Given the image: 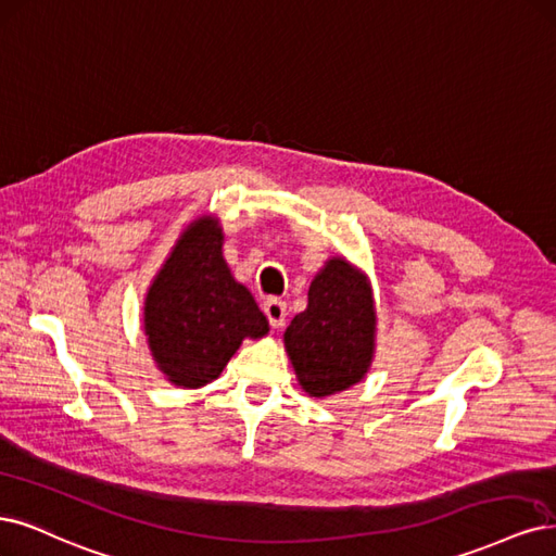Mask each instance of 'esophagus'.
Wrapping results in <instances>:
<instances>
[{
    "label": "esophagus",
    "mask_w": 556,
    "mask_h": 556,
    "mask_svg": "<svg viewBox=\"0 0 556 556\" xmlns=\"http://www.w3.org/2000/svg\"><path fill=\"white\" fill-rule=\"evenodd\" d=\"M262 311H264V315L269 317V324L274 329H278V327H282V321H285V315H287V303L282 301V299H266L264 301V305H262Z\"/></svg>",
    "instance_id": "esophagus-1"
}]
</instances>
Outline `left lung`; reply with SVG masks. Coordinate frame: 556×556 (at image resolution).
I'll return each mask as SVG.
<instances>
[{
	"instance_id": "8db88e82",
	"label": "left lung",
	"mask_w": 556,
	"mask_h": 556,
	"mask_svg": "<svg viewBox=\"0 0 556 556\" xmlns=\"http://www.w3.org/2000/svg\"><path fill=\"white\" fill-rule=\"evenodd\" d=\"M375 327L368 276L344 257H331L311 282L308 308L285 331L301 389L329 397L358 384L375 356Z\"/></svg>"
}]
</instances>
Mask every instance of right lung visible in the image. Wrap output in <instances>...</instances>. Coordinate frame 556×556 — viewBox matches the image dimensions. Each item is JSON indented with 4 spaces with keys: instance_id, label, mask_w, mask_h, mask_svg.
Returning <instances> with one entry per match:
<instances>
[{
    "instance_id": "add662e5",
    "label": "right lung",
    "mask_w": 556,
    "mask_h": 556,
    "mask_svg": "<svg viewBox=\"0 0 556 556\" xmlns=\"http://www.w3.org/2000/svg\"><path fill=\"white\" fill-rule=\"evenodd\" d=\"M223 227L204 216L172 248L144 299V336L156 368L181 389L218 379L245 338L269 333V321L223 257Z\"/></svg>"
}]
</instances>
